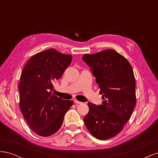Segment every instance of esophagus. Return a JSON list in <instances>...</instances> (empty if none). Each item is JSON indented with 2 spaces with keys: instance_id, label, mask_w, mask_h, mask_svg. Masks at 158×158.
I'll return each instance as SVG.
<instances>
[{
  "instance_id": "esophagus-1",
  "label": "esophagus",
  "mask_w": 158,
  "mask_h": 158,
  "mask_svg": "<svg viewBox=\"0 0 158 158\" xmlns=\"http://www.w3.org/2000/svg\"><path fill=\"white\" fill-rule=\"evenodd\" d=\"M74 103H76V104H82V102L77 101V100H74Z\"/></svg>"
}]
</instances>
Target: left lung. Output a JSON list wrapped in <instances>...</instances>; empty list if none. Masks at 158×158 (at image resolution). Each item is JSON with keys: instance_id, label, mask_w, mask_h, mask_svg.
Masks as SVG:
<instances>
[{"instance_id": "8db88e82", "label": "left lung", "mask_w": 158, "mask_h": 158, "mask_svg": "<svg viewBox=\"0 0 158 158\" xmlns=\"http://www.w3.org/2000/svg\"><path fill=\"white\" fill-rule=\"evenodd\" d=\"M100 88L101 105L88 103L84 118L89 132L98 139H109L120 132L136 105L135 78L129 62L113 49L83 55Z\"/></svg>"}]
</instances>
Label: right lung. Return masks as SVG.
I'll list each match as a JSON object with an SVG mask.
<instances>
[{
  "instance_id": "obj_1",
  "label": "right lung",
  "mask_w": 158,
  "mask_h": 158,
  "mask_svg": "<svg viewBox=\"0 0 158 158\" xmlns=\"http://www.w3.org/2000/svg\"><path fill=\"white\" fill-rule=\"evenodd\" d=\"M73 56L54 49L39 52L27 61L19 83L20 107L37 135L49 136L59 130L64 114L73 105L52 94L53 83L61 78Z\"/></svg>"
}]
</instances>
